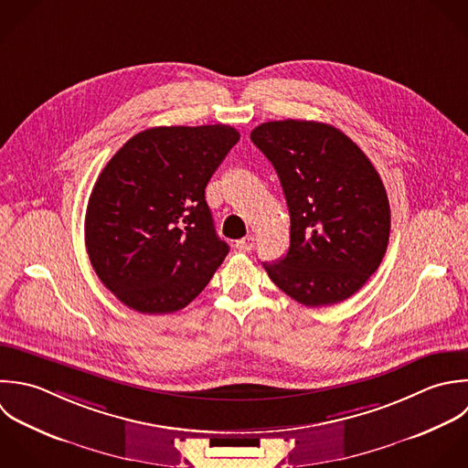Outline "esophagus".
Listing matches in <instances>:
<instances>
[{
  "instance_id": "1",
  "label": "esophagus",
  "mask_w": 468,
  "mask_h": 468,
  "mask_svg": "<svg viewBox=\"0 0 468 468\" xmlns=\"http://www.w3.org/2000/svg\"><path fill=\"white\" fill-rule=\"evenodd\" d=\"M235 248H237L239 251H251V250L255 248V239H253V237H244V239H240V240L235 242Z\"/></svg>"
}]
</instances>
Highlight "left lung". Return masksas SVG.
I'll return each instance as SVG.
<instances>
[{"instance_id":"left-lung-1","label":"left lung","mask_w":468,"mask_h":468,"mask_svg":"<svg viewBox=\"0 0 468 468\" xmlns=\"http://www.w3.org/2000/svg\"><path fill=\"white\" fill-rule=\"evenodd\" d=\"M251 142L273 164L292 222L286 257L264 262L270 279L310 308L352 297L379 268L390 237L376 167L343 131L321 122H266Z\"/></svg>"}]
</instances>
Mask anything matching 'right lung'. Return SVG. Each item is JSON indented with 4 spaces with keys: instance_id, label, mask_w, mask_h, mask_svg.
<instances>
[{
    "instance_id": "add662e5",
    "label": "right lung",
    "mask_w": 468,
    "mask_h": 468,
    "mask_svg": "<svg viewBox=\"0 0 468 468\" xmlns=\"http://www.w3.org/2000/svg\"><path fill=\"white\" fill-rule=\"evenodd\" d=\"M239 138L222 123L151 127L100 173L85 246L100 281L131 310L186 308L226 259L229 246L217 237L206 186Z\"/></svg>"
}]
</instances>
